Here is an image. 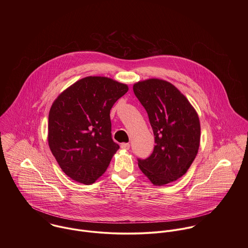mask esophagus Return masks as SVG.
I'll return each mask as SVG.
<instances>
[{
	"label": "esophagus",
	"mask_w": 248,
	"mask_h": 248,
	"mask_svg": "<svg viewBox=\"0 0 248 248\" xmlns=\"http://www.w3.org/2000/svg\"><path fill=\"white\" fill-rule=\"evenodd\" d=\"M120 147H121L122 149H124V150H129V149H130V144H129V143H122V144L120 145Z\"/></svg>",
	"instance_id": "1"
}]
</instances>
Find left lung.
Returning a JSON list of instances; mask_svg holds the SVG:
<instances>
[{"mask_svg": "<svg viewBox=\"0 0 248 248\" xmlns=\"http://www.w3.org/2000/svg\"><path fill=\"white\" fill-rule=\"evenodd\" d=\"M155 136V148L146 159L139 158L142 173L154 185H165L182 177L196 158L201 124L196 109L171 83L148 79L134 85Z\"/></svg>", "mask_w": 248, "mask_h": 248, "instance_id": "8db88e82", "label": "left lung"}]
</instances>
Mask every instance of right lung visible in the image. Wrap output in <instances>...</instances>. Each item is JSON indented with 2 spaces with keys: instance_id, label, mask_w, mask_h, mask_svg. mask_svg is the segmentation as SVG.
Wrapping results in <instances>:
<instances>
[{
  "instance_id": "1",
  "label": "right lung",
  "mask_w": 248,
  "mask_h": 248,
  "mask_svg": "<svg viewBox=\"0 0 248 248\" xmlns=\"http://www.w3.org/2000/svg\"><path fill=\"white\" fill-rule=\"evenodd\" d=\"M127 85L103 76L75 82L55 99L48 114L49 149L62 171L89 185L101 177L119 145L111 139L110 108Z\"/></svg>"
}]
</instances>
